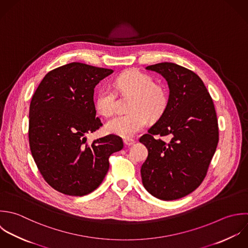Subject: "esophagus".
I'll list each match as a JSON object with an SVG mask.
<instances>
[{
	"label": "esophagus",
	"mask_w": 248,
	"mask_h": 248,
	"mask_svg": "<svg viewBox=\"0 0 248 248\" xmlns=\"http://www.w3.org/2000/svg\"><path fill=\"white\" fill-rule=\"evenodd\" d=\"M124 143L126 146H132V145L135 143V141H134L133 139L125 138V139H124Z\"/></svg>",
	"instance_id": "esophagus-1"
}]
</instances>
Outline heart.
I'll return each instance as SVG.
<instances>
[{"mask_svg": "<svg viewBox=\"0 0 248 248\" xmlns=\"http://www.w3.org/2000/svg\"><path fill=\"white\" fill-rule=\"evenodd\" d=\"M116 88L122 93L132 94L128 114L119 115L109 120L105 124L107 132L129 138L141 131L151 118L159 117L166 105L165 90L154 83L151 76L136 69L127 70L115 80ZM116 93L110 87L99 89L95 98V108L105 117L113 115L117 107Z\"/></svg>", "mask_w": 248, "mask_h": 248, "instance_id": "1", "label": "heart"}]
</instances>
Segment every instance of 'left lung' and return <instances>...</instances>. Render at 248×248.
Instances as JSON below:
<instances>
[{
    "mask_svg": "<svg viewBox=\"0 0 248 248\" xmlns=\"http://www.w3.org/2000/svg\"><path fill=\"white\" fill-rule=\"evenodd\" d=\"M161 74L169 87L167 105L158 121L139 141L149 155L141 167L144 187L171 201L194 191L203 182L218 143L213 99L201 78L173 62L146 67ZM168 136L165 142L154 136Z\"/></svg>",
    "mask_w": 248,
    "mask_h": 248,
    "instance_id": "obj_1",
    "label": "left lung"
}]
</instances>
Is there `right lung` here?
Segmentation results:
<instances>
[{
  "instance_id": "1",
  "label": "right lung",
  "mask_w": 248,
  "mask_h": 248,
  "mask_svg": "<svg viewBox=\"0 0 248 248\" xmlns=\"http://www.w3.org/2000/svg\"><path fill=\"white\" fill-rule=\"evenodd\" d=\"M111 73L70 62L49 71L31 97V153L43 179L61 193L84 196L93 191L109 170V156L124 148L114 134L87 143L86 134L102 125L95 118L94 88Z\"/></svg>"
}]
</instances>
